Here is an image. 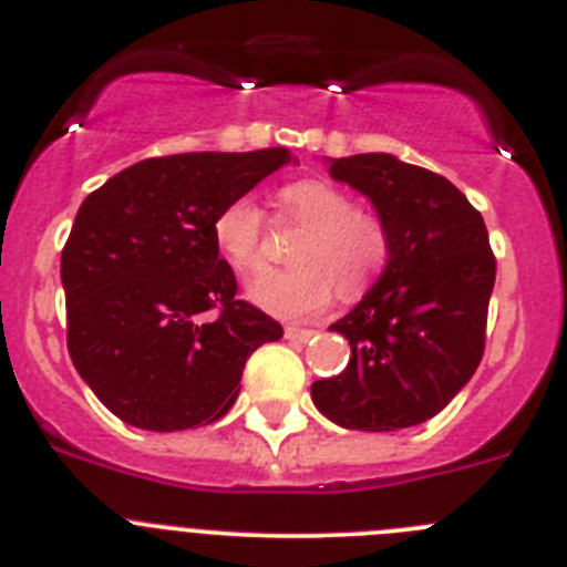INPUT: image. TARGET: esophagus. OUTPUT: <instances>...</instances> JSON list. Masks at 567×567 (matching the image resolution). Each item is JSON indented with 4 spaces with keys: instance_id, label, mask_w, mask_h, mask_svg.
<instances>
[{
    "instance_id": "34e87169",
    "label": "esophagus",
    "mask_w": 567,
    "mask_h": 567,
    "mask_svg": "<svg viewBox=\"0 0 567 567\" xmlns=\"http://www.w3.org/2000/svg\"><path fill=\"white\" fill-rule=\"evenodd\" d=\"M316 336V330H301V327H285V338L288 341H310V338Z\"/></svg>"
}]
</instances>
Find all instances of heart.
<instances>
[{
  "instance_id": "obj_1",
  "label": "heart",
  "mask_w": 567,
  "mask_h": 567,
  "mask_svg": "<svg viewBox=\"0 0 567 567\" xmlns=\"http://www.w3.org/2000/svg\"><path fill=\"white\" fill-rule=\"evenodd\" d=\"M288 215L308 226L293 246L296 266L268 268L248 279V299L279 319H308L336 299V282L358 296L389 259V235L369 212L355 209L343 189L301 178L279 193ZM218 251L237 271H254L266 254V218L251 198H235L212 224Z\"/></svg>"
}]
</instances>
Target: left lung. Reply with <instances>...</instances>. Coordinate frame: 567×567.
<instances>
[{
	"mask_svg": "<svg viewBox=\"0 0 567 567\" xmlns=\"http://www.w3.org/2000/svg\"><path fill=\"white\" fill-rule=\"evenodd\" d=\"M330 176L372 200L389 235L378 282L330 324L347 369L316 380V409L349 431H400L436 416L484 355L495 257L481 212L439 173L391 153L330 158Z\"/></svg>",
	"mask_w": 567,
	"mask_h": 567,
	"instance_id": "8db88e82",
	"label": "left lung"
}]
</instances>
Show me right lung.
Returning a JSON list of instances; mask_svg holds the SVG:
<instances>
[{
  "mask_svg": "<svg viewBox=\"0 0 567 567\" xmlns=\"http://www.w3.org/2000/svg\"><path fill=\"white\" fill-rule=\"evenodd\" d=\"M288 162L285 147L145 158L83 200L61 251L66 347L111 414L156 433L218 422L248 355L282 338L235 296L212 224Z\"/></svg>",
  "mask_w": 567,
  "mask_h": 567,
  "instance_id": "1",
  "label": "right lung"
}]
</instances>
